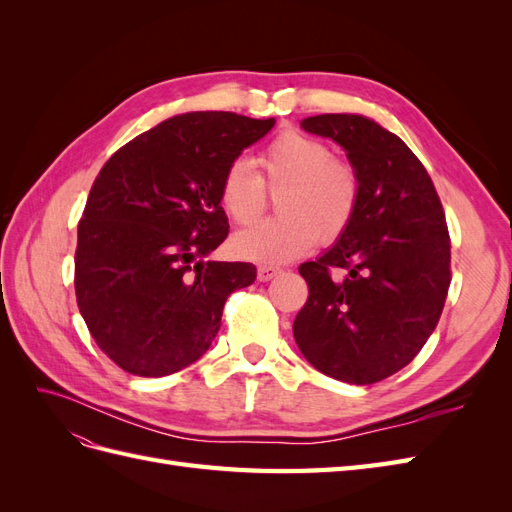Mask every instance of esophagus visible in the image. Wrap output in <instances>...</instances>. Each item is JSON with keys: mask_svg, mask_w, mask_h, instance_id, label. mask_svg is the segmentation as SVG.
Returning a JSON list of instances; mask_svg holds the SVG:
<instances>
[{"mask_svg": "<svg viewBox=\"0 0 512 512\" xmlns=\"http://www.w3.org/2000/svg\"><path fill=\"white\" fill-rule=\"evenodd\" d=\"M282 269L280 267H273V265H260L258 267V280L260 282H269V280H273V277L280 273Z\"/></svg>", "mask_w": 512, "mask_h": 512, "instance_id": "obj_1", "label": "esophagus"}]
</instances>
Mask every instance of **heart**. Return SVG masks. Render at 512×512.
Returning <instances> with one entry per match:
<instances>
[{"label":"heart","mask_w":512,"mask_h":512,"mask_svg":"<svg viewBox=\"0 0 512 512\" xmlns=\"http://www.w3.org/2000/svg\"><path fill=\"white\" fill-rule=\"evenodd\" d=\"M258 170L241 160L230 162L220 179V205L228 218L247 226L267 207V190L277 192V218L237 232L232 252L256 262L297 258L322 239L337 241L361 205V177L356 166L331 156L327 143L286 130L258 153Z\"/></svg>","instance_id":"b5f03b06"}]
</instances>
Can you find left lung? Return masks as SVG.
I'll return each mask as SVG.
<instances>
[{
  "mask_svg": "<svg viewBox=\"0 0 512 512\" xmlns=\"http://www.w3.org/2000/svg\"><path fill=\"white\" fill-rule=\"evenodd\" d=\"M305 132L333 138L359 170L361 205L329 252L303 262L309 294L294 342L324 376L374 384L421 352L451 286L440 196L408 145L361 115H316Z\"/></svg>",
  "mask_w": 512,
  "mask_h": 512,
  "instance_id": "obj_1",
  "label": "left lung"
}]
</instances>
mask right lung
<instances>
[{"label": "right lung", "mask_w": 512, "mask_h": 512, "mask_svg": "<svg viewBox=\"0 0 512 512\" xmlns=\"http://www.w3.org/2000/svg\"><path fill=\"white\" fill-rule=\"evenodd\" d=\"M275 119L185 113L115 151L79 222L74 290L100 350L132 376L192 365L220 331L222 309L256 280L252 262L207 256L228 237L220 179Z\"/></svg>", "instance_id": "1"}]
</instances>
